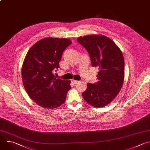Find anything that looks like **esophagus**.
<instances>
[{
  "label": "esophagus",
  "instance_id": "obj_1",
  "mask_svg": "<svg viewBox=\"0 0 150 150\" xmlns=\"http://www.w3.org/2000/svg\"><path fill=\"white\" fill-rule=\"evenodd\" d=\"M78 82H79V81H76V80H74V79H72V82L74 84H76V83H78Z\"/></svg>",
  "mask_w": 150,
  "mask_h": 150
}]
</instances>
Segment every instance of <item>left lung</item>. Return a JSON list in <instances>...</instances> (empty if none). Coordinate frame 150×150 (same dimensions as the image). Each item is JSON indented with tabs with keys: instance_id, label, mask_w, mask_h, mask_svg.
<instances>
[{
	"instance_id": "left-lung-1",
	"label": "left lung",
	"mask_w": 150,
	"mask_h": 150,
	"mask_svg": "<svg viewBox=\"0 0 150 150\" xmlns=\"http://www.w3.org/2000/svg\"><path fill=\"white\" fill-rule=\"evenodd\" d=\"M77 41L88 51L92 66L98 67V81L87 83L82 95L85 101L94 107L110 104L119 93L124 80V59L119 47L103 35L79 37Z\"/></svg>"
}]
</instances>
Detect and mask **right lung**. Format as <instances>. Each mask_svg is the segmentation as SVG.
Segmentation results:
<instances>
[{"instance_id":"1","label":"right lung","mask_w":150,"mask_h":150,"mask_svg":"<svg viewBox=\"0 0 150 150\" xmlns=\"http://www.w3.org/2000/svg\"><path fill=\"white\" fill-rule=\"evenodd\" d=\"M71 43L67 38H43L29 49L25 58L23 84L29 96L41 107L54 109L65 101L71 81L57 79L54 72L59 68L63 52Z\"/></svg>"}]
</instances>
